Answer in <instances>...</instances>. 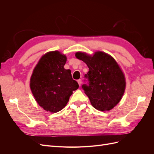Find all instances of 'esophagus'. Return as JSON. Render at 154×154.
I'll return each instance as SVG.
<instances>
[{"instance_id":"1","label":"esophagus","mask_w":154,"mask_h":154,"mask_svg":"<svg viewBox=\"0 0 154 154\" xmlns=\"http://www.w3.org/2000/svg\"><path fill=\"white\" fill-rule=\"evenodd\" d=\"M78 84H79V85L80 86H81V85H82V80L81 79H80V80H78Z\"/></svg>"}]
</instances>
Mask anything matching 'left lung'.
<instances>
[{
  "mask_svg": "<svg viewBox=\"0 0 154 154\" xmlns=\"http://www.w3.org/2000/svg\"><path fill=\"white\" fill-rule=\"evenodd\" d=\"M75 56L89 69L85 74L88 82L82 88L91 105L100 111L113 109L122 99L126 86L125 76L117 62L101 51L96 52L92 57L81 52Z\"/></svg>",
  "mask_w": 154,
  "mask_h": 154,
  "instance_id": "obj_1",
  "label": "left lung"
}]
</instances>
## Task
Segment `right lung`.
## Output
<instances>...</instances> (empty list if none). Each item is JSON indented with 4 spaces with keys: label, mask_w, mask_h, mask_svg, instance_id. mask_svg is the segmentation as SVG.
Listing matches in <instances>:
<instances>
[{
    "label": "right lung",
    "mask_w": 154,
    "mask_h": 154,
    "mask_svg": "<svg viewBox=\"0 0 154 154\" xmlns=\"http://www.w3.org/2000/svg\"><path fill=\"white\" fill-rule=\"evenodd\" d=\"M67 57L59 51L46 53L41 58L31 78L30 87L36 101L51 112L63 109L72 91L79 85L69 69H65Z\"/></svg>",
    "instance_id": "1"
}]
</instances>
